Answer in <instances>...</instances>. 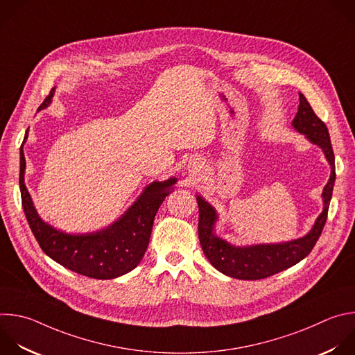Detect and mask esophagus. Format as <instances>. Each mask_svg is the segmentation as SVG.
I'll return each mask as SVG.
<instances>
[{
	"label": "esophagus",
	"instance_id": "esophagus-1",
	"mask_svg": "<svg viewBox=\"0 0 355 355\" xmlns=\"http://www.w3.org/2000/svg\"><path fill=\"white\" fill-rule=\"evenodd\" d=\"M200 163L196 160V159H193V160H191L189 162V164H188V171H189V174L191 175H198L199 173H200Z\"/></svg>",
	"mask_w": 355,
	"mask_h": 355
}]
</instances>
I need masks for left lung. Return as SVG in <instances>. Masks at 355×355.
<instances>
[{"label": "left lung", "mask_w": 355, "mask_h": 355, "mask_svg": "<svg viewBox=\"0 0 355 355\" xmlns=\"http://www.w3.org/2000/svg\"><path fill=\"white\" fill-rule=\"evenodd\" d=\"M291 125L312 145L322 149L330 166L329 181L322 191V213L316 217L312 228L304 237L279 244L234 245L216 234L218 214L203 196L196 195L199 207L198 234L203 254L213 268L228 277L240 280H259L294 266L309 255L323 230L336 181L334 155L327 127L322 120H319L302 93H300L298 111Z\"/></svg>", "instance_id": "1"}]
</instances>
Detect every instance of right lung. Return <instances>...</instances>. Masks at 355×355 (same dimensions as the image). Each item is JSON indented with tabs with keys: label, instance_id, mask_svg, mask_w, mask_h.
<instances>
[{
	"label": "right lung",
	"instance_id": "1",
	"mask_svg": "<svg viewBox=\"0 0 355 355\" xmlns=\"http://www.w3.org/2000/svg\"><path fill=\"white\" fill-rule=\"evenodd\" d=\"M55 87L42 103L39 110L47 108L54 97ZM28 139L25 137L24 144ZM21 148L19 185L22 206L31 230L43 252L61 266L98 280L120 277L135 269L149 245L155 216L174 191L175 177L166 181H153L145 187L138 199L107 227L92 232H67L46 223L37 213L25 184L26 160Z\"/></svg>",
	"mask_w": 355,
	"mask_h": 355
}]
</instances>
